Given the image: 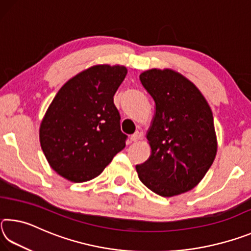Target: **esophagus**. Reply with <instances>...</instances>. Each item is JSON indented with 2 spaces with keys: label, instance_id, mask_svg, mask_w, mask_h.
<instances>
[{
  "label": "esophagus",
  "instance_id": "34e87169",
  "mask_svg": "<svg viewBox=\"0 0 251 251\" xmlns=\"http://www.w3.org/2000/svg\"><path fill=\"white\" fill-rule=\"evenodd\" d=\"M141 138H142V134L141 133H136V134L130 136V142L136 143V142H138Z\"/></svg>",
  "mask_w": 251,
  "mask_h": 251
}]
</instances>
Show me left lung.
Listing matches in <instances>:
<instances>
[{"label":"left lung","mask_w":251,"mask_h":251,"mask_svg":"<svg viewBox=\"0 0 251 251\" xmlns=\"http://www.w3.org/2000/svg\"><path fill=\"white\" fill-rule=\"evenodd\" d=\"M139 78L156 104L147 134L151 155L136 166L139 179L163 197L188 192L206 175L217 151L211 109L198 88L175 71L154 69Z\"/></svg>","instance_id":"left-lung-1"}]
</instances>
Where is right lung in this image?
Returning <instances> with one entry per match:
<instances>
[{
    "label": "right lung",
    "mask_w": 251,
    "mask_h": 251,
    "mask_svg": "<svg viewBox=\"0 0 251 251\" xmlns=\"http://www.w3.org/2000/svg\"><path fill=\"white\" fill-rule=\"evenodd\" d=\"M126 74L125 66H93L54 97L42 121L40 142L58 175L74 182L91 180L124 150L127 135L121 130L114 95Z\"/></svg>",
    "instance_id": "add662e5"
}]
</instances>
